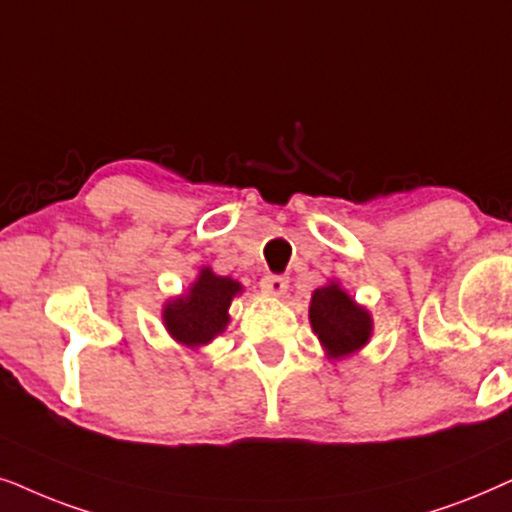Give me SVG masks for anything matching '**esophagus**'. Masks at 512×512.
<instances>
[{
    "label": "esophagus",
    "mask_w": 512,
    "mask_h": 512,
    "mask_svg": "<svg viewBox=\"0 0 512 512\" xmlns=\"http://www.w3.org/2000/svg\"><path fill=\"white\" fill-rule=\"evenodd\" d=\"M262 290L269 292V295H283L285 288H288V276L283 274H267L262 278Z\"/></svg>",
    "instance_id": "esophagus-1"
}]
</instances>
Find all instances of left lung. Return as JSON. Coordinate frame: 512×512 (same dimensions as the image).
Masks as SVG:
<instances>
[{"label":"left lung","instance_id":"1","mask_svg":"<svg viewBox=\"0 0 512 512\" xmlns=\"http://www.w3.org/2000/svg\"><path fill=\"white\" fill-rule=\"evenodd\" d=\"M309 318L330 358H342L363 349L372 332V318L337 283L311 295Z\"/></svg>","mask_w":512,"mask_h":512}]
</instances>
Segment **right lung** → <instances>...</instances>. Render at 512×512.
<instances>
[{
  "mask_svg": "<svg viewBox=\"0 0 512 512\" xmlns=\"http://www.w3.org/2000/svg\"><path fill=\"white\" fill-rule=\"evenodd\" d=\"M241 285L227 276H215L210 269H203L199 281L192 285L189 295L168 302L163 309L168 332L180 344L201 346L227 327L229 304Z\"/></svg>",
  "mask_w": 512,
  "mask_h": 512,
  "instance_id": "obj_1",
  "label": "right lung"
}]
</instances>
